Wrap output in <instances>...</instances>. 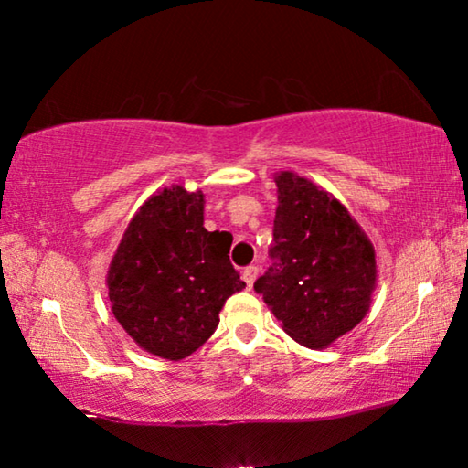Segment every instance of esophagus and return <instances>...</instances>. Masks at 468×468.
I'll use <instances>...</instances> for the list:
<instances>
[{"instance_id":"34e87169","label":"esophagus","mask_w":468,"mask_h":468,"mask_svg":"<svg viewBox=\"0 0 468 468\" xmlns=\"http://www.w3.org/2000/svg\"><path fill=\"white\" fill-rule=\"evenodd\" d=\"M258 272H260V268H258V266H253V264L245 268V271H243V281L248 282V287H251L253 281L258 279Z\"/></svg>"}]
</instances>
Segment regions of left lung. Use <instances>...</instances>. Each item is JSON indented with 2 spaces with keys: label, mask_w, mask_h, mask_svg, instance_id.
Returning a JSON list of instances; mask_svg holds the SVG:
<instances>
[{
  "label": "left lung",
  "mask_w": 468,
  "mask_h": 468,
  "mask_svg": "<svg viewBox=\"0 0 468 468\" xmlns=\"http://www.w3.org/2000/svg\"><path fill=\"white\" fill-rule=\"evenodd\" d=\"M272 266L253 289L284 332L324 348L366 318L376 287V253L335 196L284 171L276 176Z\"/></svg>",
  "instance_id": "8db88e82"
}]
</instances>
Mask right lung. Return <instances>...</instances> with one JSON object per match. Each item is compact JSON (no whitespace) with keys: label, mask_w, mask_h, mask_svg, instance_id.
Instances as JSON below:
<instances>
[{"label":"right lung","mask_w":468,"mask_h":468,"mask_svg":"<svg viewBox=\"0 0 468 468\" xmlns=\"http://www.w3.org/2000/svg\"><path fill=\"white\" fill-rule=\"evenodd\" d=\"M229 248L204 229L202 192H158L132 218L109 268L117 322L158 357L192 355L217 330L225 301L245 289Z\"/></svg>","instance_id":"obj_1"}]
</instances>
